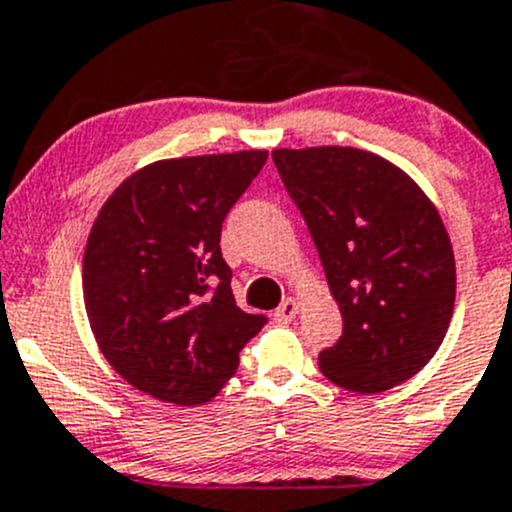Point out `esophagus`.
Segmentation results:
<instances>
[{
    "label": "esophagus",
    "instance_id": "1",
    "mask_svg": "<svg viewBox=\"0 0 512 512\" xmlns=\"http://www.w3.org/2000/svg\"><path fill=\"white\" fill-rule=\"evenodd\" d=\"M296 313H298V301L296 298H286V301L273 311V318H276L278 323H288L296 318Z\"/></svg>",
    "mask_w": 512,
    "mask_h": 512
}]
</instances>
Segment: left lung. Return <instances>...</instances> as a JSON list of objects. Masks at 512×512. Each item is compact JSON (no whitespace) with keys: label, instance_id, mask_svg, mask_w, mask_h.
Returning a JSON list of instances; mask_svg holds the SVG:
<instances>
[{"label":"left lung","instance_id":"left-lung-1","mask_svg":"<svg viewBox=\"0 0 512 512\" xmlns=\"http://www.w3.org/2000/svg\"><path fill=\"white\" fill-rule=\"evenodd\" d=\"M313 236L343 336L318 356L353 393H381L435 356L455 303V258L433 201L403 169L353 146L276 149Z\"/></svg>","mask_w":512,"mask_h":512}]
</instances>
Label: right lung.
Masks as SVG:
<instances>
[{
    "instance_id": "right-lung-1",
    "label": "right lung",
    "mask_w": 512,
    "mask_h": 512,
    "mask_svg": "<svg viewBox=\"0 0 512 512\" xmlns=\"http://www.w3.org/2000/svg\"><path fill=\"white\" fill-rule=\"evenodd\" d=\"M268 151L184 156L134 171L86 239L84 306L99 351L136 391L211 401L266 316L236 306L221 224Z\"/></svg>"
}]
</instances>
